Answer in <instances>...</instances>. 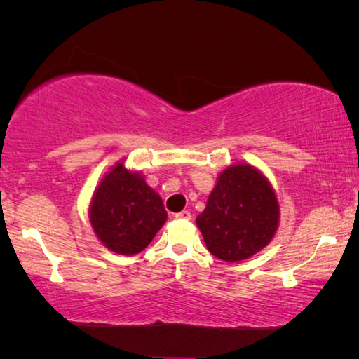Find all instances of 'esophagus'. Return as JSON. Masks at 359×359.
Wrapping results in <instances>:
<instances>
[{"mask_svg": "<svg viewBox=\"0 0 359 359\" xmlns=\"http://www.w3.org/2000/svg\"><path fill=\"white\" fill-rule=\"evenodd\" d=\"M175 218H177V220H190L191 214L188 210H182L179 214H175Z\"/></svg>", "mask_w": 359, "mask_h": 359, "instance_id": "esophagus-1", "label": "esophagus"}]
</instances>
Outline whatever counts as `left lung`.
<instances>
[{
  "label": "left lung",
  "instance_id": "1",
  "mask_svg": "<svg viewBox=\"0 0 359 359\" xmlns=\"http://www.w3.org/2000/svg\"><path fill=\"white\" fill-rule=\"evenodd\" d=\"M280 205L269 179L248 163L218 174L196 224L214 257L236 263L253 257L274 239Z\"/></svg>",
  "mask_w": 359,
  "mask_h": 359
}]
</instances>
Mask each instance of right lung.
Instances as JSON below:
<instances>
[{"instance_id": "add662e5", "label": "right lung", "mask_w": 359, "mask_h": 359, "mask_svg": "<svg viewBox=\"0 0 359 359\" xmlns=\"http://www.w3.org/2000/svg\"><path fill=\"white\" fill-rule=\"evenodd\" d=\"M90 224L102 245L114 253L137 255L166 223L165 204L142 172L120 160L102 175L90 201Z\"/></svg>"}]
</instances>
